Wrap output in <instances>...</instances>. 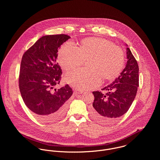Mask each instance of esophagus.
<instances>
[{"mask_svg": "<svg viewBox=\"0 0 160 160\" xmlns=\"http://www.w3.org/2000/svg\"><path fill=\"white\" fill-rule=\"evenodd\" d=\"M82 92H83L81 91H78V90H76L74 91V93L76 94H81V93H82Z\"/></svg>", "mask_w": 160, "mask_h": 160, "instance_id": "34e87169", "label": "esophagus"}]
</instances>
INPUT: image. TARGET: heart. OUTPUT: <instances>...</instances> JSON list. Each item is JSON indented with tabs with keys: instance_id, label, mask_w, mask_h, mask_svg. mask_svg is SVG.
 <instances>
[{
	"instance_id": "obj_1",
	"label": "heart",
	"mask_w": 160,
	"mask_h": 160,
	"mask_svg": "<svg viewBox=\"0 0 160 160\" xmlns=\"http://www.w3.org/2000/svg\"><path fill=\"white\" fill-rule=\"evenodd\" d=\"M61 67L65 71L80 67L84 60H89V69H79L67 73L65 82L79 90H88L98 87L102 78L112 80L124 67L122 50L112 42L100 38H89L82 40L78 48L68 41L61 47L58 53Z\"/></svg>"
}]
</instances>
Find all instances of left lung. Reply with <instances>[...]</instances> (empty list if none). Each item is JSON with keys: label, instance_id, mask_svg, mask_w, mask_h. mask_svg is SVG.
<instances>
[{"label": "left lung", "instance_id": "left-lung-1", "mask_svg": "<svg viewBox=\"0 0 160 160\" xmlns=\"http://www.w3.org/2000/svg\"><path fill=\"white\" fill-rule=\"evenodd\" d=\"M126 46L128 61L126 67L114 81L102 90L106 95L94 91L91 109L92 116L103 123H111L125 114L132 105L138 87V66L129 48Z\"/></svg>", "mask_w": 160, "mask_h": 160}]
</instances>
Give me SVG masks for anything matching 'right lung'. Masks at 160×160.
<instances>
[{
	"label": "right lung",
	"instance_id": "obj_1",
	"mask_svg": "<svg viewBox=\"0 0 160 160\" xmlns=\"http://www.w3.org/2000/svg\"><path fill=\"white\" fill-rule=\"evenodd\" d=\"M69 38L65 34L42 36L23 54L20 91L25 105L43 122H53L63 116L72 94L68 84L54 89L62 74L57 63L58 49Z\"/></svg>",
	"mask_w": 160,
	"mask_h": 160
}]
</instances>
